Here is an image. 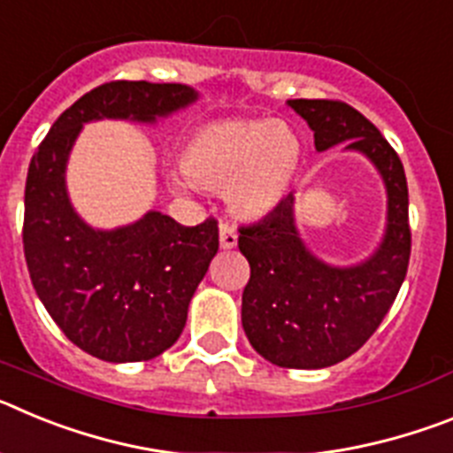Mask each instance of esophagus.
<instances>
[{
  "instance_id": "obj_1",
  "label": "esophagus",
  "mask_w": 453,
  "mask_h": 453,
  "mask_svg": "<svg viewBox=\"0 0 453 453\" xmlns=\"http://www.w3.org/2000/svg\"><path fill=\"white\" fill-rule=\"evenodd\" d=\"M235 245H238V234H235V229L229 226V224H222L219 226V247L222 250H234Z\"/></svg>"
}]
</instances>
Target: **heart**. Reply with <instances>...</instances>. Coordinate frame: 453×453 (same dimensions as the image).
Listing matches in <instances>:
<instances>
[{
  "instance_id": "obj_1",
  "label": "heart",
  "mask_w": 453,
  "mask_h": 453,
  "mask_svg": "<svg viewBox=\"0 0 453 453\" xmlns=\"http://www.w3.org/2000/svg\"><path fill=\"white\" fill-rule=\"evenodd\" d=\"M181 170L195 186L224 190L242 219H261L288 197L302 165V140L286 122L215 119L181 147ZM174 186L181 181L174 179Z\"/></svg>"
}]
</instances>
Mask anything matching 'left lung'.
Returning a JSON list of instances; mask_svg holds the SVG:
<instances>
[{"label": "left lung", "instance_id": "8db88e82", "mask_svg": "<svg viewBox=\"0 0 453 453\" xmlns=\"http://www.w3.org/2000/svg\"><path fill=\"white\" fill-rule=\"evenodd\" d=\"M286 104L306 119L319 154L342 145V151L367 158L388 199L381 242L351 265L322 261L303 242L295 195L261 222L240 229L238 247L251 267L242 292V329L250 345L279 367L322 370L365 345L406 279L408 186L397 151L356 108L329 99Z\"/></svg>", "mask_w": 453, "mask_h": 453}]
</instances>
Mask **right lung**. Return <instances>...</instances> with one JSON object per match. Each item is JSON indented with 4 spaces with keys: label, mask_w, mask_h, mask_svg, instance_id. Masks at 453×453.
<instances>
[{
    "label": "right lung",
    "mask_w": 453,
    "mask_h": 453,
    "mask_svg": "<svg viewBox=\"0 0 453 453\" xmlns=\"http://www.w3.org/2000/svg\"><path fill=\"white\" fill-rule=\"evenodd\" d=\"M183 83L113 81L86 92L51 124L24 188V258L63 334L108 363L150 361L181 335L190 299L218 254V222L183 226L161 211L97 229L72 206L67 163L86 124H158L192 106Z\"/></svg>",
    "instance_id": "1"
}]
</instances>
